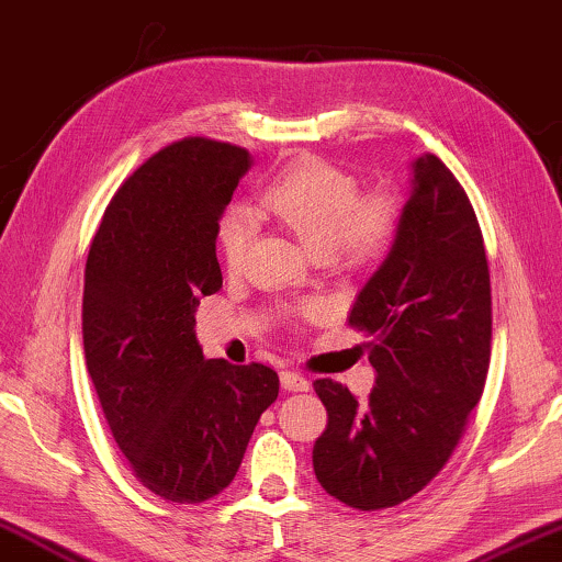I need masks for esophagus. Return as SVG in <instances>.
<instances>
[{"mask_svg":"<svg viewBox=\"0 0 562 562\" xmlns=\"http://www.w3.org/2000/svg\"><path fill=\"white\" fill-rule=\"evenodd\" d=\"M280 382L288 393H307L310 390V380L302 375V372H295V370H282Z\"/></svg>","mask_w":562,"mask_h":562,"instance_id":"1","label":"esophagus"}]
</instances>
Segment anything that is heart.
I'll use <instances>...</instances> for the list:
<instances>
[{
	"instance_id": "b5f03b06",
	"label": "heart",
	"mask_w": 562,
	"mask_h": 562,
	"mask_svg": "<svg viewBox=\"0 0 562 562\" xmlns=\"http://www.w3.org/2000/svg\"><path fill=\"white\" fill-rule=\"evenodd\" d=\"M260 207L280 220L313 257H337L347 265H370L393 247L400 204L390 194L360 200L350 175L319 159L290 165L267 187ZM220 252L227 267H239L255 237V217L229 210L220 222Z\"/></svg>"
}]
</instances>
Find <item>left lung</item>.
I'll return each mask as SVG.
<instances>
[{
    "label": "left lung",
    "mask_w": 562,
    "mask_h": 562,
    "mask_svg": "<svg viewBox=\"0 0 562 562\" xmlns=\"http://www.w3.org/2000/svg\"><path fill=\"white\" fill-rule=\"evenodd\" d=\"M409 187L395 243L347 317L372 337L375 387L358 403L340 382L315 380L327 407L315 475L358 510L405 503L440 473L490 368L493 300L473 204L435 155L415 159Z\"/></svg>",
    "instance_id": "obj_1"
}]
</instances>
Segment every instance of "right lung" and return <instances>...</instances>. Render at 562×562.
Listing matches in <instances>:
<instances>
[{"instance_id": "obj_1", "label": "right lung", "mask_w": 562, "mask_h": 562, "mask_svg": "<svg viewBox=\"0 0 562 562\" xmlns=\"http://www.w3.org/2000/svg\"><path fill=\"white\" fill-rule=\"evenodd\" d=\"M249 167L227 142H175L120 187L89 247V378L132 473L167 503H204L233 483L280 393L272 368L204 360L194 335L200 297L222 288L220 220Z\"/></svg>"}]
</instances>
